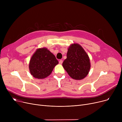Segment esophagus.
<instances>
[{
	"label": "esophagus",
	"instance_id": "esophagus-1",
	"mask_svg": "<svg viewBox=\"0 0 122 122\" xmlns=\"http://www.w3.org/2000/svg\"><path fill=\"white\" fill-rule=\"evenodd\" d=\"M62 63H63V60H60L59 61V63L60 64H62Z\"/></svg>",
	"mask_w": 122,
	"mask_h": 122
}]
</instances>
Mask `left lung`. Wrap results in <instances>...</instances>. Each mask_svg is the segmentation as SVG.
I'll use <instances>...</instances> for the list:
<instances>
[{
	"label": "left lung",
	"mask_w": 122,
	"mask_h": 122,
	"mask_svg": "<svg viewBox=\"0 0 122 122\" xmlns=\"http://www.w3.org/2000/svg\"><path fill=\"white\" fill-rule=\"evenodd\" d=\"M62 66L71 77L76 80L84 79L91 68L89 58L80 44L74 43L69 46L67 58Z\"/></svg>",
	"instance_id": "1"
}]
</instances>
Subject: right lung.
Segmentation results:
<instances>
[{
	"instance_id": "right-lung-1",
	"label": "right lung",
	"mask_w": 122,
	"mask_h": 122,
	"mask_svg": "<svg viewBox=\"0 0 122 122\" xmlns=\"http://www.w3.org/2000/svg\"><path fill=\"white\" fill-rule=\"evenodd\" d=\"M58 63L54 55L46 48H38L30 59L29 70L34 78L43 79L51 74Z\"/></svg>"
}]
</instances>
